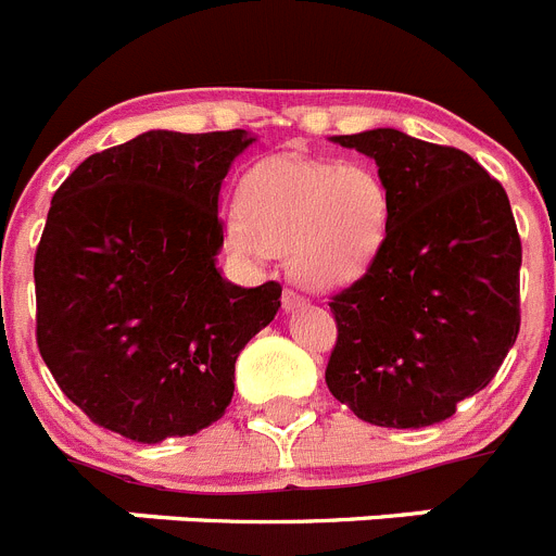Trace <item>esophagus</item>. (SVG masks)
Here are the masks:
<instances>
[{"instance_id":"obj_1","label":"esophagus","mask_w":556,"mask_h":556,"mask_svg":"<svg viewBox=\"0 0 556 556\" xmlns=\"http://www.w3.org/2000/svg\"><path fill=\"white\" fill-rule=\"evenodd\" d=\"M281 301H283V308H287V312H292V308L303 306V303H306V298H303L298 289H283Z\"/></svg>"}]
</instances>
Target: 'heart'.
<instances>
[{
	"instance_id": "obj_1",
	"label": "heart",
	"mask_w": 556,
	"mask_h": 556,
	"mask_svg": "<svg viewBox=\"0 0 556 556\" xmlns=\"http://www.w3.org/2000/svg\"><path fill=\"white\" fill-rule=\"evenodd\" d=\"M390 217V189L372 166L273 155L242 175L223 236L253 262L283 250L303 287L337 289L376 262Z\"/></svg>"
}]
</instances>
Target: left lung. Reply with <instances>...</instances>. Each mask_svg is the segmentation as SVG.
<instances>
[{"label":"left lung","instance_id":"left-lung-1","mask_svg":"<svg viewBox=\"0 0 556 556\" xmlns=\"http://www.w3.org/2000/svg\"><path fill=\"white\" fill-rule=\"evenodd\" d=\"M376 161L390 233L367 273L331 298L326 384L387 429L448 420L493 381L520 331V236L504 186L468 152L392 127L333 136Z\"/></svg>","mask_w":556,"mask_h":556}]
</instances>
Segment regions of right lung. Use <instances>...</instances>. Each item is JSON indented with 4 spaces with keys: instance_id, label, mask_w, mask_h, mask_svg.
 <instances>
[{
    "instance_id": "1",
    "label": "right lung",
    "mask_w": 556,
    "mask_h": 556,
    "mask_svg": "<svg viewBox=\"0 0 556 556\" xmlns=\"http://www.w3.org/2000/svg\"><path fill=\"white\" fill-rule=\"evenodd\" d=\"M248 130H150L88 155L61 184L36 250V342L97 426L161 443L233 397L239 351L281 308V283L217 269L219 186Z\"/></svg>"
}]
</instances>
